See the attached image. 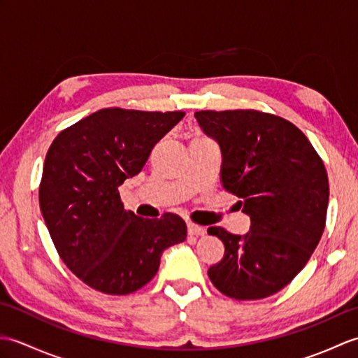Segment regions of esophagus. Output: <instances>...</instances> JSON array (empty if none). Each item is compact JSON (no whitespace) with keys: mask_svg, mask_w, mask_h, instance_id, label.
<instances>
[{"mask_svg":"<svg viewBox=\"0 0 358 358\" xmlns=\"http://www.w3.org/2000/svg\"><path fill=\"white\" fill-rule=\"evenodd\" d=\"M187 232H189V235H196V237H203V235L206 234V229H204V227H201V226H199V224L187 223Z\"/></svg>","mask_w":358,"mask_h":358,"instance_id":"esophagus-1","label":"esophagus"}]
</instances>
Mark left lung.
Masks as SVG:
<instances>
[{
    "instance_id": "obj_1",
    "label": "left lung",
    "mask_w": 358,
    "mask_h": 358,
    "mask_svg": "<svg viewBox=\"0 0 358 358\" xmlns=\"http://www.w3.org/2000/svg\"><path fill=\"white\" fill-rule=\"evenodd\" d=\"M201 131L222 150V181L250 218L245 235L209 227L224 245L208 275L235 300L281 291L320 241L329 201L322 158L299 127L258 110L195 112Z\"/></svg>"
}]
</instances>
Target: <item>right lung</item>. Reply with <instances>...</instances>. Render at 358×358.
Returning <instances> with one entry per match:
<instances>
[{"label": "right lung", "instance_id": "1", "mask_svg": "<svg viewBox=\"0 0 358 358\" xmlns=\"http://www.w3.org/2000/svg\"><path fill=\"white\" fill-rule=\"evenodd\" d=\"M183 117L103 109L50 144L40 185L44 223L64 264L96 291L135 292L155 277L164 250L187 237L183 218H141L124 209L118 192Z\"/></svg>", "mask_w": 358, "mask_h": 358}]
</instances>
